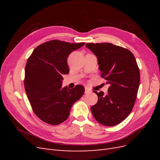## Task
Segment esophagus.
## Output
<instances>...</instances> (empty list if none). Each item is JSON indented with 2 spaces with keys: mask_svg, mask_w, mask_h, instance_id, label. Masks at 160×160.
Here are the masks:
<instances>
[{
  "mask_svg": "<svg viewBox=\"0 0 160 160\" xmlns=\"http://www.w3.org/2000/svg\"><path fill=\"white\" fill-rule=\"evenodd\" d=\"M90 92H91V90L89 89L88 88H85V93H90Z\"/></svg>",
  "mask_w": 160,
  "mask_h": 160,
  "instance_id": "esophagus-1",
  "label": "esophagus"
}]
</instances>
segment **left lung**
Returning a JSON list of instances; mask_svg holds the SVG:
<instances>
[{
    "instance_id": "8db88e82",
    "label": "left lung",
    "mask_w": 160,
    "mask_h": 160,
    "mask_svg": "<svg viewBox=\"0 0 160 160\" xmlns=\"http://www.w3.org/2000/svg\"><path fill=\"white\" fill-rule=\"evenodd\" d=\"M98 58L101 76L109 84L108 93H98V101L91 107L94 118L105 126L122 122L132 111L140 82L139 69L133 53L111 43H87Z\"/></svg>"
}]
</instances>
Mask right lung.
<instances>
[{
	"instance_id": "add662e5",
	"label": "right lung",
	"mask_w": 160,
	"mask_h": 160,
	"mask_svg": "<svg viewBox=\"0 0 160 160\" xmlns=\"http://www.w3.org/2000/svg\"><path fill=\"white\" fill-rule=\"evenodd\" d=\"M85 44L58 40L38 46L25 67V88L34 113L43 122L58 125L69 118L72 106L85 93L82 85L62 88V75L68 74L67 58Z\"/></svg>"
}]
</instances>
